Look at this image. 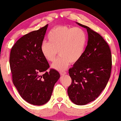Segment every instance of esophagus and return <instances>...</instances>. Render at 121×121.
I'll use <instances>...</instances> for the list:
<instances>
[{
    "label": "esophagus",
    "instance_id": "1",
    "mask_svg": "<svg viewBox=\"0 0 121 121\" xmlns=\"http://www.w3.org/2000/svg\"><path fill=\"white\" fill-rule=\"evenodd\" d=\"M59 73H60V75H64L66 73V72L64 71H59Z\"/></svg>",
    "mask_w": 121,
    "mask_h": 121
}]
</instances>
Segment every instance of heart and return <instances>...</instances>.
<instances>
[{
    "instance_id": "obj_1",
    "label": "heart",
    "mask_w": 121,
    "mask_h": 121,
    "mask_svg": "<svg viewBox=\"0 0 121 121\" xmlns=\"http://www.w3.org/2000/svg\"><path fill=\"white\" fill-rule=\"evenodd\" d=\"M48 40V42L41 43V53L47 60L53 62L58 51L60 57L52 66L58 70H62L70 63H76L81 58L86 45L87 35L80 27L60 25L50 31Z\"/></svg>"
}]
</instances>
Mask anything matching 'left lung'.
Returning <instances> with one entry per match:
<instances>
[{
    "label": "left lung",
    "instance_id": "left-lung-1",
    "mask_svg": "<svg viewBox=\"0 0 121 121\" xmlns=\"http://www.w3.org/2000/svg\"><path fill=\"white\" fill-rule=\"evenodd\" d=\"M77 23L87 29L88 40L81 58L69 70L71 83L68 94L74 104L83 105L95 100L105 88L111 75L112 58L110 47L100 35Z\"/></svg>",
    "mask_w": 121,
    "mask_h": 121
}]
</instances>
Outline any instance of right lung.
Segmentation results:
<instances>
[{
  "label": "right lung",
  "instance_id": "obj_1",
  "mask_svg": "<svg viewBox=\"0 0 121 121\" xmlns=\"http://www.w3.org/2000/svg\"><path fill=\"white\" fill-rule=\"evenodd\" d=\"M48 24L24 35L10 52V66L13 85L24 100L42 105L50 100L60 75L50 65L41 53V46Z\"/></svg>",
  "mask_w": 121,
  "mask_h": 121
}]
</instances>
